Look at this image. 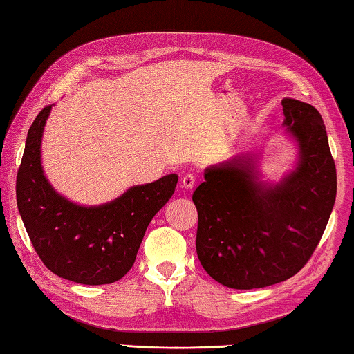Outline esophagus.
Returning a JSON list of instances; mask_svg holds the SVG:
<instances>
[{
	"mask_svg": "<svg viewBox=\"0 0 354 354\" xmlns=\"http://www.w3.org/2000/svg\"><path fill=\"white\" fill-rule=\"evenodd\" d=\"M194 186H195V176L192 173H187V175H184L181 178V187L184 190H192Z\"/></svg>",
	"mask_w": 354,
	"mask_h": 354,
	"instance_id": "esophagus-1",
	"label": "esophagus"
}]
</instances>
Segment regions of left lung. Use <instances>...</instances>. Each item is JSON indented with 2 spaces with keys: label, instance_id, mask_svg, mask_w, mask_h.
I'll list each match as a JSON object with an SVG mask.
<instances>
[{
  "label": "left lung",
  "instance_id": "obj_1",
  "mask_svg": "<svg viewBox=\"0 0 354 354\" xmlns=\"http://www.w3.org/2000/svg\"><path fill=\"white\" fill-rule=\"evenodd\" d=\"M283 126L298 160L279 183L261 181L258 157L236 156L205 170L192 200L197 255L228 288L252 290L299 272L323 236L337 192L326 127L315 106L285 97Z\"/></svg>",
  "mask_w": 354,
  "mask_h": 354
}]
</instances>
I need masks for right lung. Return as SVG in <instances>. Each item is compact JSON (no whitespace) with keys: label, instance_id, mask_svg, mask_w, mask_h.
<instances>
[{"label":"right lung","instance_id":"add662e5","mask_svg":"<svg viewBox=\"0 0 354 354\" xmlns=\"http://www.w3.org/2000/svg\"><path fill=\"white\" fill-rule=\"evenodd\" d=\"M52 105L28 131L17 173V206L32 248L56 276L83 285L113 283L136 261L145 232L175 192L178 175L132 186L99 206H82L56 192L44 175L42 133Z\"/></svg>","mask_w":354,"mask_h":354}]
</instances>
